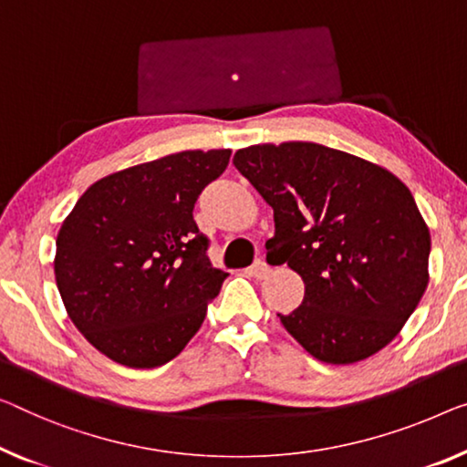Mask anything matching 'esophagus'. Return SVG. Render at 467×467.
Listing matches in <instances>:
<instances>
[{"mask_svg":"<svg viewBox=\"0 0 467 467\" xmlns=\"http://www.w3.org/2000/svg\"><path fill=\"white\" fill-rule=\"evenodd\" d=\"M247 273L252 275V276H255V278H264V276H268V273H270V266L264 260H255L252 266L247 268Z\"/></svg>","mask_w":467,"mask_h":467,"instance_id":"esophagus-1","label":"esophagus"}]
</instances>
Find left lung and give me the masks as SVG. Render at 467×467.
I'll list each match as a JSON object with an SVG mask.
<instances>
[{
  "mask_svg": "<svg viewBox=\"0 0 467 467\" xmlns=\"http://www.w3.org/2000/svg\"><path fill=\"white\" fill-rule=\"evenodd\" d=\"M233 163L275 212L268 255L304 281V302L278 315L296 342L331 365L392 342L428 287L430 231L411 191L315 142L247 146Z\"/></svg>",
  "mask_w": 467,
  "mask_h": 467,
  "instance_id": "8db88e82",
  "label": "left lung"
}]
</instances>
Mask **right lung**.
<instances>
[{
	"mask_svg": "<svg viewBox=\"0 0 467 467\" xmlns=\"http://www.w3.org/2000/svg\"><path fill=\"white\" fill-rule=\"evenodd\" d=\"M231 150H182L99 180L56 239L54 275L83 337L115 363L176 358L228 276L213 268L192 210Z\"/></svg>",
	"mask_w": 467,
	"mask_h": 467,
	"instance_id": "right-lung-1",
	"label": "right lung"
}]
</instances>
